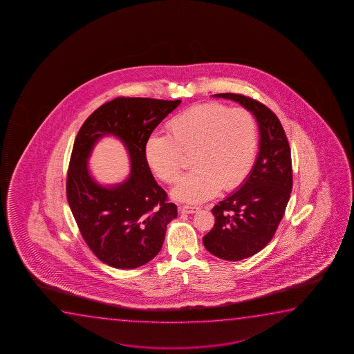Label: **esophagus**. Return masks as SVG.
I'll use <instances>...</instances> for the list:
<instances>
[{
    "mask_svg": "<svg viewBox=\"0 0 354 354\" xmlns=\"http://www.w3.org/2000/svg\"><path fill=\"white\" fill-rule=\"evenodd\" d=\"M180 210L183 213L194 214L201 210V207H197V205H183V207H180Z\"/></svg>",
    "mask_w": 354,
    "mask_h": 354,
    "instance_id": "esophagus-1",
    "label": "esophagus"
}]
</instances>
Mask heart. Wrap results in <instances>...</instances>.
Listing matches in <instances>:
<instances>
[{"instance_id": "obj_1", "label": "heart", "mask_w": 354, "mask_h": 354, "mask_svg": "<svg viewBox=\"0 0 354 354\" xmlns=\"http://www.w3.org/2000/svg\"><path fill=\"white\" fill-rule=\"evenodd\" d=\"M168 131L147 139L145 157L160 179L173 184L184 168L183 152L194 151V169L179 180L175 198L203 202L221 189H237L250 174L257 158V126L247 109L201 104L173 117Z\"/></svg>"}]
</instances>
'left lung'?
<instances>
[{"label": "left lung", "instance_id": "1", "mask_svg": "<svg viewBox=\"0 0 354 354\" xmlns=\"http://www.w3.org/2000/svg\"><path fill=\"white\" fill-rule=\"evenodd\" d=\"M215 97L239 102L260 129V152L252 173L241 189L212 209L215 223L203 237L209 252L239 261L266 247L284 216L292 189L290 146L281 121L262 102L234 93Z\"/></svg>", "mask_w": 354, "mask_h": 354}]
</instances>
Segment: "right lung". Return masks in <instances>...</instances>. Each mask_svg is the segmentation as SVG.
Masks as SVG:
<instances>
[{
  "label": "right lung",
  "mask_w": 354,
  "mask_h": 354,
  "mask_svg": "<svg viewBox=\"0 0 354 354\" xmlns=\"http://www.w3.org/2000/svg\"><path fill=\"white\" fill-rule=\"evenodd\" d=\"M181 100L115 97L84 121L73 142L66 197L78 230L93 254L115 268H136L152 260L165 242L167 225L176 218L174 203L151 174L146 141ZM120 137L131 158L123 185L102 188L90 178L87 157L97 138Z\"/></svg>",
  "instance_id": "add662e5"
}]
</instances>
